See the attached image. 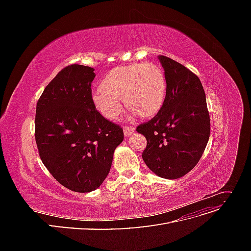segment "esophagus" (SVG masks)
<instances>
[{"label": "esophagus", "instance_id": "34e87169", "mask_svg": "<svg viewBox=\"0 0 251 251\" xmlns=\"http://www.w3.org/2000/svg\"><path fill=\"white\" fill-rule=\"evenodd\" d=\"M134 132H135V127H133V126H125L124 127L125 136H131Z\"/></svg>", "mask_w": 251, "mask_h": 251}]
</instances>
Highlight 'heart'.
<instances>
[{"mask_svg":"<svg viewBox=\"0 0 251 251\" xmlns=\"http://www.w3.org/2000/svg\"><path fill=\"white\" fill-rule=\"evenodd\" d=\"M166 94V81L161 68L153 63H136L114 68L92 93L97 111L115 120L123 110L120 98L133 114L154 116L161 109Z\"/></svg>","mask_w":251,"mask_h":251,"instance_id":"b5f03b06","label":"heart"}]
</instances>
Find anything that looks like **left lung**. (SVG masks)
Wrapping results in <instances>:
<instances>
[{
  "instance_id": "obj_1",
  "label": "left lung",
  "mask_w": 251,
  "mask_h": 251,
  "mask_svg": "<svg viewBox=\"0 0 251 251\" xmlns=\"http://www.w3.org/2000/svg\"><path fill=\"white\" fill-rule=\"evenodd\" d=\"M158 59L164 69L165 100L157 115L136 131L148 141L144 163L157 176L173 180L199 162L209 139L210 120L199 77L170 57Z\"/></svg>"
}]
</instances>
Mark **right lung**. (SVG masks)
<instances>
[{
	"instance_id": "1",
	"label": "right lung",
	"mask_w": 251,
	"mask_h": 251,
	"mask_svg": "<svg viewBox=\"0 0 251 251\" xmlns=\"http://www.w3.org/2000/svg\"><path fill=\"white\" fill-rule=\"evenodd\" d=\"M94 69L68 66L45 88L36 104L35 141L44 165L60 184L77 193L101 185L114 151L124 140L119 126L92 100Z\"/></svg>"
}]
</instances>
